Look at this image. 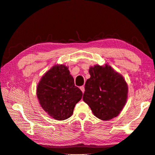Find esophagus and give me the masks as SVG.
Returning a JSON list of instances; mask_svg holds the SVG:
<instances>
[{"label":"esophagus","instance_id":"obj_1","mask_svg":"<svg viewBox=\"0 0 155 155\" xmlns=\"http://www.w3.org/2000/svg\"><path fill=\"white\" fill-rule=\"evenodd\" d=\"M80 89H81V91H82V92L84 93V92H85V87H84V86L80 87Z\"/></svg>","mask_w":155,"mask_h":155}]
</instances>
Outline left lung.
<instances>
[{
	"label": "left lung",
	"mask_w": 155,
	"mask_h": 155,
	"mask_svg": "<svg viewBox=\"0 0 155 155\" xmlns=\"http://www.w3.org/2000/svg\"><path fill=\"white\" fill-rule=\"evenodd\" d=\"M91 78L85 87L83 100L94 115L109 120L120 113L127 99L128 86L124 77L109 65H94L89 68Z\"/></svg>",
	"instance_id": "obj_1"
}]
</instances>
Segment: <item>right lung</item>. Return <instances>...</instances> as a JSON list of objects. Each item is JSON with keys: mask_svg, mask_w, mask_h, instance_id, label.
Listing matches in <instances>:
<instances>
[{"mask_svg": "<svg viewBox=\"0 0 155 155\" xmlns=\"http://www.w3.org/2000/svg\"><path fill=\"white\" fill-rule=\"evenodd\" d=\"M82 96L81 91L75 86L68 68L64 64L51 67L41 78L37 87V96L41 107L57 120L70 118Z\"/></svg>", "mask_w": 155, "mask_h": 155, "instance_id": "obj_1", "label": "right lung"}]
</instances>
